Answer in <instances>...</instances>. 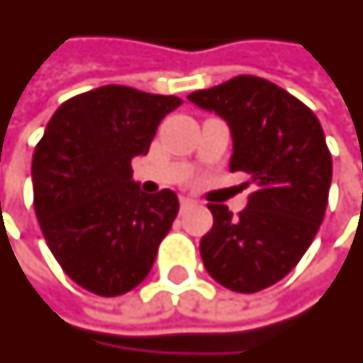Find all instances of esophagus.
<instances>
[{"label":"esophagus","mask_w":363,"mask_h":363,"mask_svg":"<svg viewBox=\"0 0 363 363\" xmlns=\"http://www.w3.org/2000/svg\"><path fill=\"white\" fill-rule=\"evenodd\" d=\"M193 205V199H189V197H179V207H182V211H185L187 207H191Z\"/></svg>","instance_id":"34e87169"}]
</instances>
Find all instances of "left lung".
Masks as SVG:
<instances>
[{"label":"left lung","mask_w":363,"mask_h":363,"mask_svg":"<svg viewBox=\"0 0 363 363\" xmlns=\"http://www.w3.org/2000/svg\"><path fill=\"white\" fill-rule=\"evenodd\" d=\"M193 104L228 121L230 170L250 174L242 213L208 203L213 230L201 240L207 272L232 292L277 284L300 263L329 203L333 158L315 113L271 81L238 75L189 94Z\"/></svg>","instance_id":"8db88e82"}]
</instances>
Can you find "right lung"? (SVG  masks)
I'll list each match as a JSON object with an SVG mask.
<instances>
[{"instance_id": "obj_1", "label": "right lung", "mask_w": 363, "mask_h": 363, "mask_svg": "<svg viewBox=\"0 0 363 363\" xmlns=\"http://www.w3.org/2000/svg\"><path fill=\"white\" fill-rule=\"evenodd\" d=\"M182 98L108 84L65 100L33 156L34 211L63 272L112 298L147 279L178 214L176 193H143L131 158Z\"/></svg>"}]
</instances>
